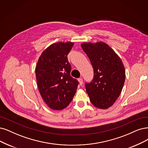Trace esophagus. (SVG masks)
Returning a JSON list of instances; mask_svg holds the SVG:
<instances>
[{"label": "esophagus", "instance_id": "1", "mask_svg": "<svg viewBox=\"0 0 148 148\" xmlns=\"http://www.w3.org/2000/svg\"><path fill=\"white\" fill-rule=\"evenodd\" d=\"M78 81H79V84H80V85H82L83 84V79H82V78H79V79H78Z\"/></svg>", "mask_w": 148, "mask_h": 148}]
</instances>
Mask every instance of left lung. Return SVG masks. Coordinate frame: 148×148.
Listing matches in <instances>:
<instances>
[{
    "label": "left lung",
    "instance_id": "8db88e82",
    "mask_svg": "<svg viewBox=\"0 0 148 148\" xmlns=\"http://www.w3.org/2000/svg\"><path fill=\"white\" fill-rule=\"evenodd\" d=\"M82 48L90 58L94 78L86 84V91L92 105L101 109L113 106L121 94L125 72L118 55L104 42H87Z\"/></svg>",
    "mask_w": 148,
    "mask_h": 148
}]
</instances>
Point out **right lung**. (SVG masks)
<instances>
[{"label":"right lung","mask_w":148,"mask_h":148,"mask_svg":"<svg viewBox=\"0 0 148 148\" xmlns=\"http://www.w3.org/2000/svg\"><path fill=\"white\" fill-rule=\"evenodd\" d=\"M74 43L52 44L38 58L35 68L37 85L43 101L51 109L63 110L72 101L78 81L71 76L67 56Z\"/></svg>","instance_id":"right-lung-1"}]
</instances>
